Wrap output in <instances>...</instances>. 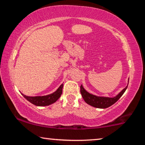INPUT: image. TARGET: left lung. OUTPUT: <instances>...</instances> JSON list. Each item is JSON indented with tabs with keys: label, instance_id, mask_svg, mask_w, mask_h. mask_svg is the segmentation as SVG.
Masks as SVG:
<instances>
[{
	"label": "left lung",
	"instance_id": "obj_1",
	"mask_svg": "<svg viewBox=\"0 0 145 145\" xmlns=\"http://www.w3.org/2000/svg\"><path fill=\"white\" fill-rule=\"evenodd\" d=\"M128 85L120 92L118 95L114 97H98L91 93H88L84 88L82 85L80 86V93L84 101L91 106L97 108H100V109H105L113 105L116 103L118 100L120 99L123 93L125 91Z\"/></svg>",
	"mask_w": 145,
	"mask_h": 145
}]
</instances>
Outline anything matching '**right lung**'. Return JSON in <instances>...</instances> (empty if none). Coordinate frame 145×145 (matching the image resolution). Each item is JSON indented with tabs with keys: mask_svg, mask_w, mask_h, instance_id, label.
Segmentation results:
<instances>
[{
	"mask_svg": "<svg viewBox=\"0 0 145 145\" xmlns=\"http://www.w3.org/2000/svg\"><path fill=\"white\" fill-rule=\"evenodd\" d=\"M63 84H61L58 89L52 94L45 95V96H36V97H28L22 93L24 97L30 102L31 104L36 105V106H46L52 104L59 99L63 92Z\"/></svg>",
	"mask_w": 145,
	"mask_h": 145,
	"instance_id": "add662e5",
	"label": "right lung"
}]
</instances>
